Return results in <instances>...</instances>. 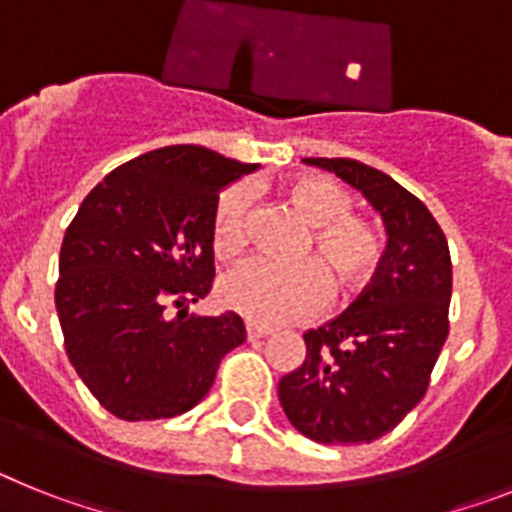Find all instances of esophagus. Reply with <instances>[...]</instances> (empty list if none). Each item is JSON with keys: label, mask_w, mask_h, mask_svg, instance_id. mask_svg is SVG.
<instances>
[{"label": "esophagus", "mask_w": 512, "mask_h": 512, "mask_svg": "<svg viewBox=\"0 0 512 512\" xmlns=\"http://www.w3.org/2000/svg\"><path fill=\"white\" fill-rule=\"evenodd\" d=\"M246 336L248 341H261V338L271 336V328H266V325H256V323H246Z\"/></svg>", "instance_id": "34e87169"}]
</instances>
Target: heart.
I'll return each mask as SVG.
<instances>
[{
  "mask_svg": "<svg viewBox=\"0 0 512 512\" xmlns=\"http://www.w3.org/2000/svg\"><path fill=\"white\" fill-rule=\"evenodd\" d=\"M284 200L310 225L307 261L282 266L248 259L220 279V302L251 323L277 325L318 312L330 295L346 297L372 282L384 261V241L377 225L354 215L351 194L323 174L297 176L284 187ZM251 184H230L215 202L210 246L215 256L241 253L251 235Z\"/></svg>",
  "mask_w": 512,
  "mask_h": 512,
  "instance_id": "obj_1",
  "label": "heart"
}]
</instances>
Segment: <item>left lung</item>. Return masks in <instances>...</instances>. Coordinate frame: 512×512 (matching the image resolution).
<instances>
[{"label":"left lung","instance_id":"obj_1","mask_svg":"<svg viewBox=\"0 0 512 512\" xmlns=\"http://www.w3.org/2000/svg\"><path fill=\"white\" fill-rule=\"evenodd\" d=\"M305 164L341 176L372 202L387 228V251L348 310L307 330V356L279 379V402L312 441L372 443L423 400L449 336V243L428 207L384 171L354 158Z\"/></svg>","mask_w":512,"mask_h":512}]
</instances>
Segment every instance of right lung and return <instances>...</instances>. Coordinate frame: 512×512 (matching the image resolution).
<instances>
[{"instance_id": "obj_1", "label": "right lung", "mask_w": 512, "mask_h": 512, "mask_svg": "<svg viewBox=\"0 0 512 512\" xmlns=\"http://www.w3.org/2000/svg\"><path fill=\"white\" fill-rule=\"evenodd\" d=\"M256 169L202 146L156 148L104 176L71 220L56 284L63 343L81 382L120 420L192 410L223 356L246 341L235 312L202 318L187 305L215 277L220 189Z\"/></svg>"}]
</instances>
